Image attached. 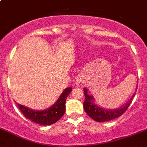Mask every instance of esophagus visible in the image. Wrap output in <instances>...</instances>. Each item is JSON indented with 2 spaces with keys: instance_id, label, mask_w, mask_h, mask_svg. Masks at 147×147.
<instances>
[{
  "instance_id": "obj_1",
  "label": "esophagus",
  "mask_w": 147,
  "mask_h": 147,
  "mask_svg": "<svg viewBox=\"0 0 147 147\" xmlns=\"http://www.w3.org/2000/svg\"><path fill=\"white\" fill-rule=\"evenodd\" d=\"M84 75L82 74H80L77 76L76 79H75V82H76V84L77 85H79V84H83L84 82Z\"/></svg>"
}]
</instances>
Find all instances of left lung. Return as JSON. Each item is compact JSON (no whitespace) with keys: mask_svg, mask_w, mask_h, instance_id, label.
Returning <instances> with one entry per match:
<instances>
[{"mask_svg":"<svg viewBox=\"0 0 147 147\" xmlns=\"http://www.w3.org/2000/svg\"><path fill=\"white\" fill-rule=\"evenodd\" d=\"M85 100L84 102V109L86 114L97 122H103L108 121L117 118L123 114V112L128 109L129 106L132 103V100L134 95L130 98L127 103L123 105L120 108L115 109H107L100 107L95 103V99L92 95L88 94V90L86 88L84 89Z\"/></svg>","mask_w":147,"mask_h":147,"instance_id":"obj_1","label":"left lung"}]
</instances>
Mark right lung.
I'll return each instance as SVG.
<instances>
[{
  "instance_id": "obj_1",
  "label": "right lung",
  "mask_w": 147,
  "mask_h": 147,
  "mask_svg": "<svg viewBox=\"0 0 147 147\" xmlns=\"http://www.w3.org/2000/svg\"><path fill=\"white\" fill-rule=\"evenodd\" d=\"M72 87L65 89L57 101L49 108H47L44 110H33L20 104H18V106L23 115L34 123L43 126L51 125L57 122L64 115L66 110L65 104L66 98L72 92Z\"/></svg>"
}]
</instances>
